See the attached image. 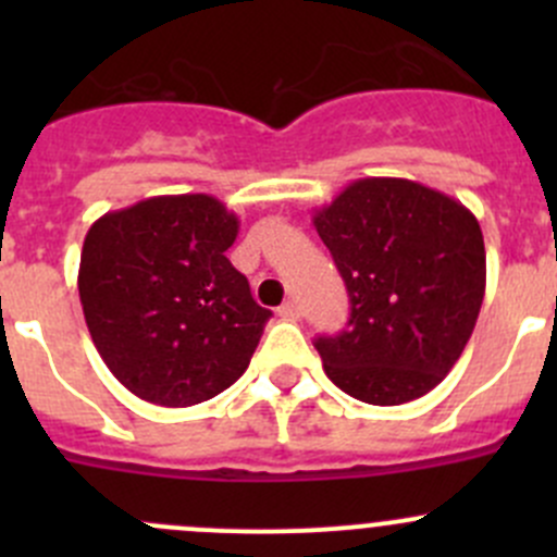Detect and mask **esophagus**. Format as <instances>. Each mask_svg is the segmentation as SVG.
I'll use <instances>...</instances> for the list:
<instances>
[{"label":"esophagus","instance_id":"obj_1","mask_svg":"<svg viewBox=\"0 0 557 557\" xmlns=\"http://www.w3.org/2000/svg\"><path fill=\"white\" fill-rule=\"evenodd\" d=\"M277 314H280V318H283V320H299V318H301V310H299V305H296V301L290 299V301H285L283 307H280Z\"/></svg>","mask_w":557,"mask_h":557}]
</instances>
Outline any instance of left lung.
Wrapping results in <instances>:
<instances>
[{
  "mask_svg": "<svg viewBox=\"0 0 557 557\" xmlns=\"http://www.w3.org/2000/svg\"><path fill=\"white\" fill-rule=\"evenodd\" d=\"M312 223L350 296L347 329L314 339L331 383L377 407L434 391L463 352L485 296L476 218L414 180L363 177Z\"/></svg>",
  "mask_w": 557,
  "mask_h": 557,
  "instance_id": "left-lung-1",
  "label": "left lung"
}]
</instances>
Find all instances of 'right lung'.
Here are the masks:
<instances>
[{"label": "right lung", "instance_id": "obj_1", "mask_svg": "<svg viewBox=\"0 0 557 557\" xmlns=\"http://www.w3.org/2000/svg\"><path fill=\"white\" fill-rule=\"evenodd\" d=\"M237 232L207 194L153 196L88 228L83 314L107 369L143 401L194 407L245 374L272 312L226 258Z\"/></svg>", "mask_w": 557, "mask_h": 557}]
</instances>
